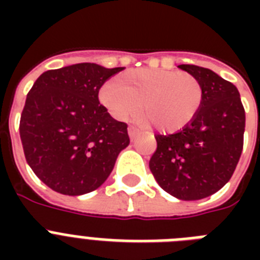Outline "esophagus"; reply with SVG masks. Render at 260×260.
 Listing matches in <instances>:
<instances>
[{"label":"esophagus","instance_id":"esophagus-1","mask_svg":"<svg viewBox=\"0 0 260 260\" xmlns=\"http://www.w3.org/2000/svg\"><path fill=\"white\" fill-rule=\"evenodd\" d=\"M138 134H139L138 128H135V126H129V128H128V135H129L131 140H135L136 136H138Z\"/></svg>","mask_w":260,"mask_h":260}]
</instances>
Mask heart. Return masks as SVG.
Segmentation results:
<instances>
[{"label": "heart", "mask_w": 260, "mask_h": 260, "mask_svg": "<svg viewBox=\"0 0 260 260\" xmlns=\"http://www.w3.org/2000/svg\"><path fill=\"white\" fill-rule=\"evenodd\" d=\"M100 98L117 120L134 116L143 104V121L174 132L197 117L204 102V87L196 75L186 71L142 69L126 73L121 81H108Z\"/></svg>", "instance_id": "1"}]
</instances>
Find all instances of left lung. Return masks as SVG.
Wrapping results in <instances>:
<instances>
[{"label":"left lung","mask_w":260,"mask_h":260,"mask_svg":"<svg viewBox=\"0 0 260 260\" xmlns=\"http://www.w3.org/2000/svg\"><path fill=\"white\" fill-rule=\"evenodd\" d=\"M204 87L197 117L173 135H155L150 170L174 197L194 201L209 197L230 181L243 151L246 112L234 83L205 67L179 64Z\"/></svg>","instance_id":"8db88e82"}]
</instances>
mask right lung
I'll return each mask as SVG.
<instances>
[{
    "label": "right lung",
    "instance_id": "obj_1",
    "mask_svg": "<svg viewBox=\"0 0 260 260\" xmlns=\"http://www.w3.org/2000/svg\"><path fill=\"white\" fill-rule=\"evenodd\" d=\"M124 67L78 63L43 73L26 94L20 138L28 165L48 187L66 196L90 193L106 181L129 144L98 91Z\"/></svg>",
    "mask_w": 260,
    "mask_h": 260
}]
</instances>
